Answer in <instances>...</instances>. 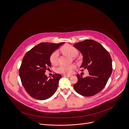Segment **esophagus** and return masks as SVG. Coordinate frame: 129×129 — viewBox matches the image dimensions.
Returning a JSON list of instances; mask_svg holds the SVG:
<instances>
[{
	"instance_id": "obj_1",
	"label": "esophagus",
	"mask_w": 129,
	"mask_h": 129,
	"mask_svg": "<svg viewBox=\"0 0 129 129\" xmlns=\"http://www.w3.org/2000/svg\"><path fill=\"white\" fill-rule=\"evenodd\" d=\"M62 76H63V77H71V75H66V74H63Z\"/></svg>"
}]
</instances>
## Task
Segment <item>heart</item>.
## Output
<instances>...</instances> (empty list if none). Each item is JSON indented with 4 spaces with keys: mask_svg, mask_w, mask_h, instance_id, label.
<instances>
[{
    "mask_svg": "<svg viewBox=\"0 0 129 129\" xmlns=\"http://www.w3.org/2000/svg\"><path fill=\"white\" fill-rule=\"evenodd\" d=\"M61 51L64 53L71 57H75L78 54V50L73 46L70 45H66L60 49ZM59 53L58 51L53 52L50 57V60L51 63L53 65H56L58 63ZM74 65H60L57 69V72L62 74H70L72 72L73 70L74 69Z\"/></svg>",
    "mask_w": 129,
    "mask_h": 129,
    "instance_id": "obj_1",
    "label": "heart"
}]
</instances>
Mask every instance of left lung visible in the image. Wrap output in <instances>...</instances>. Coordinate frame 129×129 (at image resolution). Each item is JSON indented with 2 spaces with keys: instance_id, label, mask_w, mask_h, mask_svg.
<instances>
[{
  "instance_id": "obj_1",
  "label": "left lung",
  "mask_w": 129,
  "mask_h": 129,
  "mask_svg": "<svg viewBox=\"0 0 129 129\" xmlns=\"http://www.w3.org/2000/svg\"><path fill=\"white\" fill-rule=\"evenodd\" d=\"M83 56L80 68L87 69L89 75L85 78L77 74L78 81L73 85L76 92L84 96H92L106 86L112 72V59L109 53L99 42L85 40L73 46Z\"/></svg>"
}]
</instances>
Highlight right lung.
<instances>
[{"instance_id":"obj_1","label":"right lung","mask_w":129,"mask_h":129,"mask_svg":"<svg viewBox=\"0 0 129 129\" xmlns=\"http://www.w3.org/2000/svg\"><path fill=\"white\" fill-rule=\"evenodd\" d=\"M64 44L42 42L24 56L19 71V76L26 92L33 98L45 100L56 91L61 75L56 73L49 79L45 73L51 66V54Z\"/></svg>"}]
</instances>
